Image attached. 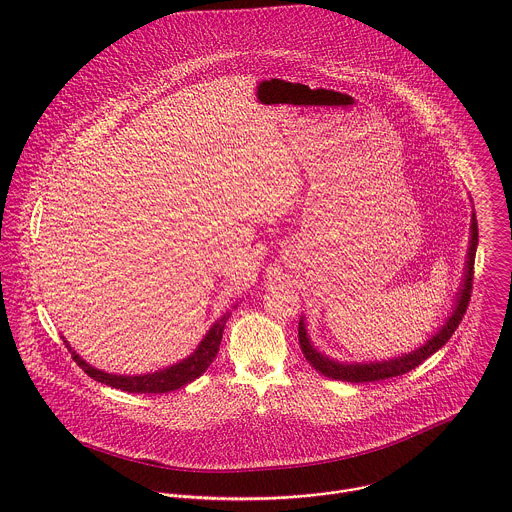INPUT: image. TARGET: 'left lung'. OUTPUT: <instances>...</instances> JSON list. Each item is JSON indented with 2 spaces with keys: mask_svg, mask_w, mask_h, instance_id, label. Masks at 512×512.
Returning a JSON list of instances; mask_svg holds the SVG:
<instances>
[{
  "mask_svg": "<svg viewBox=\"0 0 512 512\" xmlns=\"http://www.w3.org/2000/svg\"><path fill=\"white\" fill-rule=\"evenodd\" d=\"M471 247H469V261H467V273H465V283L463 289L459 293V301L457 307L453 311V315L449 317L447 325L431 339L427 341L421 349L393 359V361H383V363H369V365H345V363H337L327 359L325 355L317 353L313 349V345L309 343L307 331L303 327V321L299 323V345L301 351L305 355V359L309 361V365L315 367V371H319L321 375L335 379V381H347V383H375V381H385L391 377H399L405 375L409 371H413L415 367H419L423 361H427L433 353H437L457 331V327L461 325L469 301H471V293H473V275H475V253H477V243H479V225H477V215L473 213V223H471Z\"/></svg>",
  "mask_w": 512,
  "mask_h": 512,
  "instance_id": "obj_1",
  "label": "left lung"
}]
</instances>
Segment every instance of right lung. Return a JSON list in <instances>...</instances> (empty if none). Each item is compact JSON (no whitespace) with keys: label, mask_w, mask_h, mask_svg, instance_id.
Instances as JSON below:
<instances>
[{"label":"right lung","mask_w":512,"mask_h":512,"mask_svg":"<svg viewBox=\"0 0 512 512\" xmlns=\"http://www.w3.org/2000/svg\"><path fill=\"white\" fill-rule=\"evenodd\" d=\"M227 319H229V313H225L221 319L215 321V325L209 329V333L205 335V339L201 341V345L195 349V353L191 357H187L185 361H181L169 369H163V371L151 373V375H139V377L109 375V373L89 367L83 359H79V355H75V353H71V355H73V361L97 383H105L113 389H121L127 393H155V395L169 393V391L185 387L187 383L195 381L197 377H201L207 371V367L213 363V359L219 351Z\"/></svg>","instance_id":"1"}]
</instances>
